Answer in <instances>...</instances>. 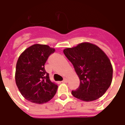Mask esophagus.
I'll return each mask as SVG.
<instances>
[{"instance_id":"1","label":"esophagus","mask_w":125,"mask_h":125,"mask_svg":"<svg viewBox=\"0 0 125 125\" xmlns=\"http://www.w3.org/2000/svg\"><path fill=\"white\" fill-rule=\"evenodd\" d=\"M62 82L63 83H66V82H68V79L66 78H65L62 81Z\"/></svg>"}]
</instances>
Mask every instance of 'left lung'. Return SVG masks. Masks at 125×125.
<instances>
[{"mask_svg":"<svg viewBox=\"0 0 125 125\" xmlns=\"http://www.w3.org/2000/svg\"><path fill=\"white\" fill-rule=\"evenodd\" d=\"M63 53L72 63L80 79L79 87L71 92L73 96L84 101L101 97L111 85L113 74L111 61L106 54L90 43L66 48Z\"/></svg>","mask_w":125,"mask_h":125,"instance_id":"1","label":"left lung"}]
</instances>
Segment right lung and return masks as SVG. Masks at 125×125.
I'll use <instances>...</instances> for the list:
<instances>
[{
	"label": "right lung",
	"instance_id": "add662e5",
	"mask_svg": "<svg viewBox=\"0 0 125 125\" xmlns=\"http://www.w3.org/2000/svg\"><path fill=\"white\" fill-rule=\"evenodd\" d=\"M55 52L46 44H35L27 48L16 63V83L21 95L28 101L43 104L55 95L58 86L52 82L44 64Z\"/></svg>",
	"mask_w": 125,
	"mask_h": 125
}]
</instances>
